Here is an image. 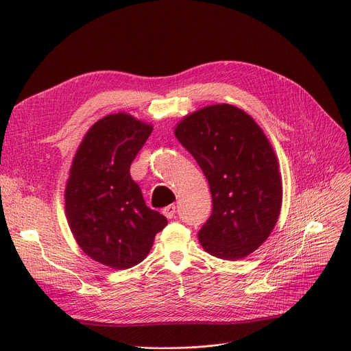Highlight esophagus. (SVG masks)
Returning <instances> with one entry per match:
<instances>
[{
	"label": "esophagus",
	"instance_id": "esophagus-1",
	"mask_svg": "<svg viewBox=\"0 0 351 351\" xmlns=\"http://www.w3.org/2000/svg\"><path fill=\"white\" fill-rule=\"evenodd\" d=\"M163 215L168 217V219H172V217H175V215H176V206L175 205H169V206H166L163 210Z\"/></svg>",
	"mask_w": 351,
	"mask_h": 351
}]
</instances>
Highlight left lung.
<instances>
[{"mask_svg": "<svg viewBox=\"0 0 351 351\" xmlns=\"http://www.w3.org/2000/svg\"><path fill=\"white\" fill-rule=\"evenodd\" d=\"M205 173L212 213L197 232L212 256L239 261L271 233L282 206L278 158L266 135L233 105H212L186 117L175 129Z\"/></svg>", "mask_w": 351, "mask_h": 351, "instance_id": "obj_1", "label": "left lung"}]
</instances>
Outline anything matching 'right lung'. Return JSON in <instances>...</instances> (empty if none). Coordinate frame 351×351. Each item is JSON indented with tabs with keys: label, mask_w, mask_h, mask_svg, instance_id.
<instances>
[{
	"label": "right lung",
	"mask_w": 351,
	"mask_h": 351,
	"mask_svg": "<svg viewBox=\"0 0 351 351\" xmlns=\"http://www.w3.org/2000/svg\"><path fill=\"white\" fill-rule=\"evenodd\" d=\"M152 126L131 115L98 121L73 158L65 191L68 223L81 249L117 270L141 263L168 220L146 206L131 165Z\"/></svg>",
	"instance_id": "right-lung-1"
}]
</instances>
